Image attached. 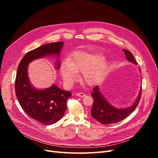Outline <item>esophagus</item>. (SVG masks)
I'll list each match as a JSON object with an SVG mask.
<instances>
[{"instance_id":"34e87169","label":"esophagus","mask_w":158,"mask_h":158,"mask_svg":"<svg viewBox=\"0 0 158 158\" xmlns=\"http://www.w3.org/2000/svg\"><path fill=\"white\" fill-rule=\"evenodd\" d=\"M76 95H77V96H78V97L84 98L85 95V94L84 93H82V92H80V93H76Z\"/></svg>"}]
</instances>
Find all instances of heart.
<instances>
[{"instance_id": "1", "label": "heart", "mask_w": 158, "mask_h": 158, "mask_svg": "<svg viewBox=\"0 0 158 158\" xmlns=\"http://www.w3.org/2000/svg\"><path fill=\"white\" fill-rule=\"evenodd\" d=\"M107 68V63L102 55L80 51L74 52L69 60L61 63L60 72L66 84L73 83L77 73L81 72L82 82L92 85L103 77Z\"/></svg>"}]
</instances>
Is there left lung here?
Wrapping results in <instances>:
<instances>
[{"label":"left lung","instance_id":"1","mask_svg":"<svg viewBox=\"0 0 158 158\" xmlns=\"http://www.w3.org/2000/svg\"><path fill=\"white\" fill-rule=\"evenodd\" d=\"M123 51L125 53L127 59L131 63L136 64V62L131 52L125 49H123ZM93 90L92 96L94 98V103L91 110L92 117L103 125H109L123 120L135 111L141 98L142 88L135 103L131 107L125 109H118L110 104L100 92L98 85L95 86Z\"/></svg>","mask_w":158,"mask_h":158}]
</instances>
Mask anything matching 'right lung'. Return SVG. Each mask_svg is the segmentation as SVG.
<instances>
[{
  "label": "right lung",
  "instance_id": "add662e5",
  "mask_svg": "<svg viewBox=\"0 0 158 158\" xmlns=\"http://www.w3.org/2000/svg\"><path fill=\"white\" fill-rule=\"evenodd\" d=\"M63 44L60 41L51 43L28 52L21 60L17 70L15 92L19 103L28 116L44 125H52L63 117L66 109V101L72 94L55 84L44 89H36L28 78L27 66L33 60L56 55V69H59L60 52Z\"/></svg>",
  "mask_w": 158,
  "mask_h": 158
}]
</instances>
